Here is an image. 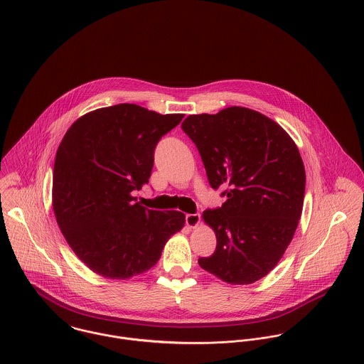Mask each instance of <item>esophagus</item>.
<instances>
[{
    "mask_svg": "<svg viewBox=\"0 0 364 364\" xmlns=\"http://www.w3.org/2000/svg\"><path fill=\"white\" fill-rule=\"evenodd\" d=\"M185 223L189 228H195L199 223H200V214L199 213H193V214H186L185 215Z\"/></svg>",
    "mask_w": 364,
    "mask_h": 364,
    "instance_id": "obj_1",
    "label": "esophagus"
}]
</instances>
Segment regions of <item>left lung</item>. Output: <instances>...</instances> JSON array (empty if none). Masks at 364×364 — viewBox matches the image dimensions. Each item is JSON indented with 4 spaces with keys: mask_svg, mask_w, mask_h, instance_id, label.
<instances>
[{
    "mask_svg": "<svg viewBox=\"0 0 364 364\" xmlns=\"http://www.w3.org/2000/svg\"><path fill=\"white\" fill-rule=\"evenodd\" d=\"M182 130L210 186L227 198L203 211L217 245L199 264L227 283H254L277 264L299 225L306 192L299 149L276 122L241 106L188 116Z\"/></svg>",
    "mask_w": 364,
    "mask_h": 364,
    "instance_id": "obj_1",
    "label": "left lung"
}]
</instances>
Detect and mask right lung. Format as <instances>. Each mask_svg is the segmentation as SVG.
I'll return each mask as SVG.
<instances>
[{
    "label": "right lung",
    "mask_w": 364,
    "mask_h": 364,
    "mask_svg": "<svg viewBox=\"0 0 364 364\" xmlns=\"http://www.w3.org/2000/svg\"><path fill=\"white\" fill-rule=\"evenodd\" d=\"M182 119L114 105L80 117L63 137L53 210L71 250L95 273L129 279L149 270L183 227V213L150 210L133 198L149 183L158 141Z\"/></svg>",
    "instance_id": "add662e5"
}]
</instances>
